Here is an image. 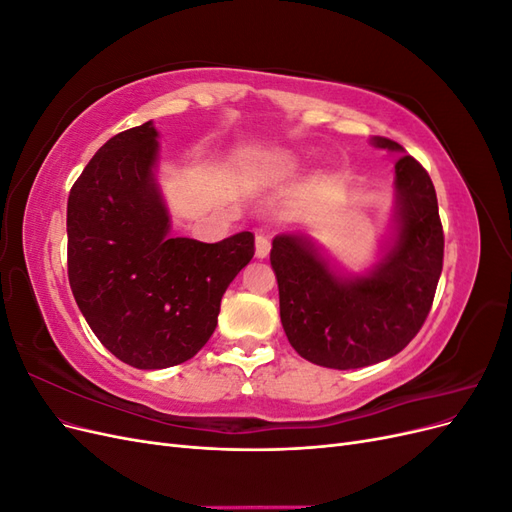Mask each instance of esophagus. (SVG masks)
<instances>
[{
  "label": "esophagus",
  "mask_w": 512,
  "mask_h": 512,
  "mask_svg": "<svg viewBox=\"0 0 512 512\" xmlns=\"http://www.w3.org/2000/svg\"><path fill=\"white\" fill-rule=\"evenodd\" d=\"M271 252V241L265 235H256V258H267Z\"/></svg>",
  "instance_id": "1"
}]
</instances>
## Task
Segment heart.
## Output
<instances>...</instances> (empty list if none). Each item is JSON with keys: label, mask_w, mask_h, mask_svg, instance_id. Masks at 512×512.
Listing matches in <instances>:
<instances>
[{"label": "heart", "mask_w": 512, "mask_h": 512, "mask_svg": "<svg viewBox=\"0 0 512 512\" xmlns=\"http://www.w3.org/2000/svg\"><path fill=\"white\" fill-rule=\"evenodd\" d=\"M294 166H297V162H294L292 156H275L269 162V173L271 175H286Z\"/></svg>", "instance_id": "obj_1"}]
</instances>
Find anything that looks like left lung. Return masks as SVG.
<instances>
[{
	"instance_id": "left-lung-1",
	"label": "left lung",
	"mask_w": 512,
	"mask_h": 512,
	"mask_svg": "<svg viewBox=\"0 0 512 512\" xmlns=\"http://www.w3.org/2000/svg\"><path fill=\"white\" fill-rule=\"evenodd\" d=\"M371 145L404 153L376 136ZM444 232L427 170L412 156L395 162V218L384 256L363 275L331 267L305 235H277L271 267L280 288V318L303 359L356 369L391 359L421 331L442 273Z\"/></svg>"
}]
</instances>
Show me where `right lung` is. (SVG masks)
Listing matches in <instances>:
<instances>
[{
  "label": "right lung",
  "mask_w": 512,
  "mask_h": 512,
  "mask_svg": "<svg viewBox=\"0 0 512 512\" xmlns=\"http://www.w3.org/2000/svg\"><path fill=\"white\" fill-rule=\"evenodd\" d=\"M153 121L119 132L68 196V280L91 331L119 361L164 369L203 348L226 288L254 256L252 232L170 237Z\"/></svg>",
  "instance_id": "obj_1"
}]
</instances>
